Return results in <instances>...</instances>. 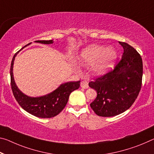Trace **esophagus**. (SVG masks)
<instances>
[{
  "mask_svg": "<svg viewBox=\"0 0 154 154\" xmlns=\"http://www.w3.org/2000/svg\"><path fill=\"white\" fill-rule=\"evenodd\" d=\"M81 87L82 88H88V82L86 80H83L81 82Z\"/></svg>",
  "mask_w": 154,
  "mask_h": 154,
  "instance_id": "1",
  "label": "esophagus"
}]
</instances>
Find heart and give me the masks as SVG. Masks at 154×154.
Instances as JSON below:
<instances>
[{"label": "heart", "instance_id": "heart-1", "mask_svg": "<svg viewBox=\"0 0 154 154\" xmlns=\"http://www.w3.org/2000/svg\"><path fill=\"white\" fill-rule=\"evenodd\" d=\"M117 53L114 48H108L104 45H91L85 48L80 55L82 64H95L93 70L98 75L103 74L113 66L116 59Z\"/></svg>", "mask_w": 154, "mask_h": 154}]
</instances>
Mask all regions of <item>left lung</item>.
Here are the masks:
<instances>
[{
  "mask_svg": "<svg viewBox=\"0 0 154 154\" xmlns=\"http://www.w3.org/2000/svg\"><path fill=\"white\" fill-rule=\"evenodd\" d=\"M119 44L124 51L114 69L88 84L97 92L90 107L100 116H116L128 109L136 101L142 86L143 68L140 55L128 43Z\"/></svg>",
  "mask_w": 154,
  "mask_h": 154,
  "instance_id": "obj_1",
  "label": "left lung"
}]
</instances>
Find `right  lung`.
Segmentation results:
<instances>
[{"label": "right lung", "mask_w": 154, "mask_h": 154, "mask_svg": "<svg viewBox=\"0 0 154 154\" xmlns=\"http://www.w3.org/2000/svg\"><path fill=\"white\" fill-rule=\"evenodd\" d=\"M35 42L52 44L53 40H37ZM18 52L19 51L14 55L10 67L11 90L17 102L24 110L39 118H52L57 116L66 106L70 94L79 88L80 81L65 83L53 92L43 97H30L26 96L16 86L13 76L14 61Z\"/></svg>", "instance_id": "1"}]
</instances>
